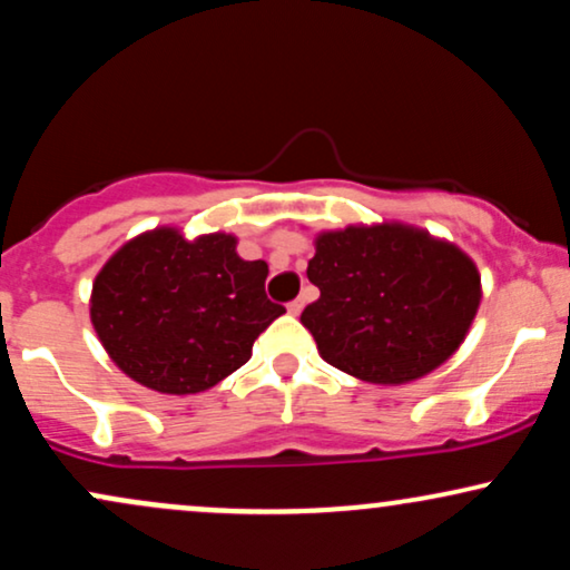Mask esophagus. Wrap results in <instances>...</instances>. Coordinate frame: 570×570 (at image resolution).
I'll list each match as a JSON object with an SVG mask.
<instances>
[{"label":"esophagus","mask_w":570,"mask_h":570,"mask_svg":"<svg viewBox=\"0 0 570 570\" xmlns=\"http://www.w3.org/2000/svg\"><path fill=\"white\" fill-rule=\"evenodd\" d=\"M303 307H305V299H303V297L292 299V303H289V313H292V316H297V313H303Z\"/></svg>","instance_id":"esophagus-1"}]
</instances>
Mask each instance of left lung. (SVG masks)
<instances>
[{
	"instance_id": "obj_1",
	"label": "left lung",
	"mask_w": 570,
	"mask_h": 570,
	"mask_svg": "<svg viewBox=\"0 0 570 570\" xmlns=\"http://www.w3.org/2000/svg\"><path fill=\"white\" fill-rule=\"evenodd\" d=\"M307 278L322 297L299 322L324 362L381 385L417 381L448 362L482 299L472 257L399 222L322 233Z\"/></svg>"
}]
</instances>
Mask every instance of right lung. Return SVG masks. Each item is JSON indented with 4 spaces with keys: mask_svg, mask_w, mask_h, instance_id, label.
<instances>
[{
    "mask_svg": "<svg viewBox=\"0 0 570 570\" xmlns=\"http://www.w3.org/2000/svg\"><path fill=\"white\" fill-rule=\"evenodd\" d=\"M235 235L187 240L155 227L98 271L90 322L130 381L160 394H200L244 367L284 311L267 299V263L240 259Z\"/></svg>",
    "mask_w": 570,
    "mask_h": 570,
    "instance_id": "right-lung-1",
    "label": "right lung"
}]
</instances>
